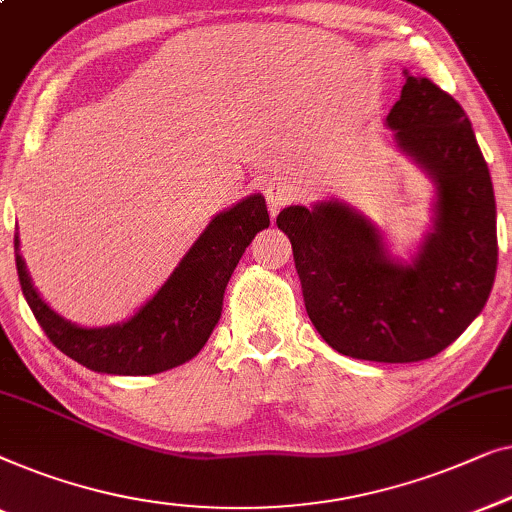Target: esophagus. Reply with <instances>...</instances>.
<instances>
[{
  "label": "esophagus",
  "mask_w": 512,
  "mask_h": 512,
  "mask_svg": "<svg viewBox=\"0 0 512 512\" xmlns=\"http://www.w3.org/2000/svg\"><path fill=\"white\" fill-rule=\"evenodd\" d=\"M264 197L266 204H269V211L278 213L280 208L287 206L294 199V187L287 183L285 178H271V181L264 185Z\"/></svg>",
  "instance_id": "esophagus-1"
}]
</instances>
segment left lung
Listing matches in <instances>:
<instances>
[{
    "label": "left lung",
    "instance_id": "1",
    "mask_svg": "<svg viewBox=\"0 0 512 512\" xmlns=\"http://www.w3.org/2000/svg\"><path fill=\"white\" fill-rule=\"evenodd\" d=\"M406 74L387 127L436 185L434 227L410 262L341 201L287 206L308 318L341 352L369 362H420L459 338L487 304L496 276V204L485 157L462 106L429 78Z\"/></svg>",
    "mask_w": 512,
    "mask_h": 512
}]
</instances>
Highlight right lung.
<instances>
[{
	"instance_id": "1",
	"label": "right lung",
	"mask_w": 512,
	"mask_h": 512,
	"mask_svg": "<svg viewBox=\"0 0 512 512\" xmlns=\"http://www.w3.org/2000/svg\"><path fill=\"white\" fill-rule=\"evenodd\" d=\"M269 227L262 194H250L208 222L174 273L139 313L111 327H78L57 315L34 290L16 234L23 294L46 336L85 369L111 376H153L185 364L204 348L222 313L232 273L257 232Z\"/></svg>"
}]
</instances>
